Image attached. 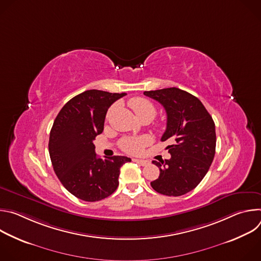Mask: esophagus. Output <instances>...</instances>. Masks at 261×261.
<instances>
[{
  "label": "esophagus",
  "mask_w": 261,
  "mask_h": 261,
  "mask_svg": "<svg viewBox=\"0 0 261 261\" xmlns=\"http://www.w3.org/2000/svg\"><path fill=\"white\" fill-rule=\"evenodd\" d=\"M133 161H134V162H136V163H138V164H139V165H141V166H146V165H148V164H150V161H147V160L133 159Z\"/></svg>",
  "instance_id": "esophagus-1"
}]
</instances>
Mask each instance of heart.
<instances>
[{"mask_svg": "<svg viewBox=\"0 0 261 261\" xmlns=\"http://www.w3.org/2000/svg\"><path fill=\"white\" fill-rule=\"evenodd\" d=\"M129 106L133 109L135 115L137 118L141 121H148L153 120L157 114V109L155 105L145 98L142 97H135L129 100ZM115 106L111 107L108 111L107 117L110 116V114L113 113ZM153 141L152 137L148 135H143V136H138V137H125L124 139L121 140L120 146L123 151L137 155L142 152L144 146L148 145Z\"/></svg>", "mask_w": 261, "mask_h": 261, "instance_id": "b5f03b06", "label": "heart"}]
</instances>
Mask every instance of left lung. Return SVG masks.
I'll return each instance as SVG.
<instances>
[{
    "label": "left lung",
    "mask_w": 261,
    "mask_h": 261,
    "mask_svg": "<svg viewBox=\"0 0 261 261\" xmlns=\"http://www.w3.org/2000/svg\"><path fill=\"white\" fill-rule=\"evenodd\" d=\"M164 107L167 115L162 141L170 139L171 158L153 161L160 169L152 188L166 196H180L192 191L210 169L216 151L215 123L201 101L177 88L145 91Z\"/></svg>",
    "instance_id": "left-lung-1"
}]
</instances>
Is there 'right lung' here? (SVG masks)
<instances>
[{"label": "right lung", "mask_w": 261, "mask_h": 261, "mask_svg": "<svg viewBox=\"0 0 261 261\" xmlns=\"http://www.w3.org/2000/svg\"><path fill=\"white\" fill-rule=\"evenodd\" d=\"M126 93L89 90L69 100L57 116L49 134L48 151L54 170L64 187L85 201H99L119 186L125 156L98 158L93 140L104 129L109 106Z\"/></svg>", "instance_id": "right-lung-1"}]
</instances>
